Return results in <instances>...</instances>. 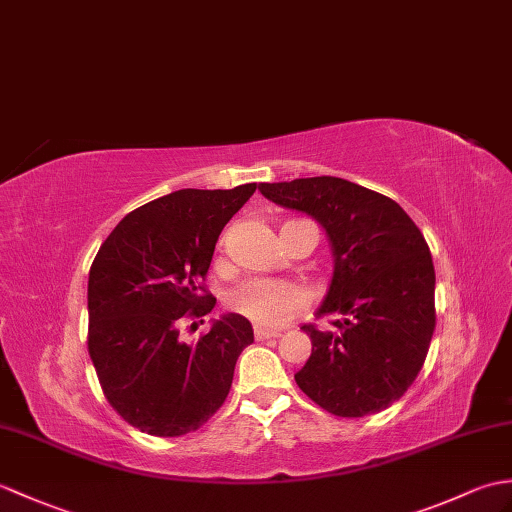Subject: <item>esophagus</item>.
<instances>
[{
  "instance_id": "34e87169",
  "label": "esophagus",
  "mask_w": 512,
  "mask_h": 512,
  "mask_svg": "<svg viewBox=\"0 0 512 512\" xmlns=\"http://www.w3.org/2000/svg\"><path fill=\"white\" fill-rule=\"evenodd\" d=\"M281 331L266 329V327H255V340H268V338H279Z\"/></svg>"
}]
</instances>
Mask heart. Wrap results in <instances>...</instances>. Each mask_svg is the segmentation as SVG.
I'll use <instances>...</instances> for the list:
<instances>
[{"label":"heart","mask_w":512,"mask_h":512,"mask_svg":"<svg viewBox=\"0 0 512 512\" xmlns=\"http://www.w3.org/2000/svg\"><path fill=\"white\" fill-rule=\"evenodd\" d=\"M305 303L299 285L277 279H248L231 290L227 305L261 327H279Z\"/></svg>","instance_id":"b5f03b06"}]
</instances>
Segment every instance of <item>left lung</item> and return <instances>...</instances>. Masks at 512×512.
Segmentation results:
<instances>
[{
	"label": "left lung",
	"mask_w": 512,
	"mask_h": 512,
	"mask_svg": "<svg viewBox=\"0 0 512 512\" xmlns=\"http://www.w3.org/2000/svg\"><path fill=\"white\" fill-rule=\"evenodd\" d=\"M259 192L325 229L334 277L305 325L312 355L296 384L320 408L358 419L382 412L417 379L436 327L434 264L423 233L395 200L336 176L261 183Z\"/></svg>",
	"instance_id": "1"
}]
</instances>
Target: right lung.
I'll list each match as a JSON object with an SVG mask.
<instances>
[{"instance_id": "1", "label": "right lung", "mask_w": 512, "mask_h": 512, "mask_svg": "<svg viewBox=\"0 0 512 512\" xmlns=\"http://www.w3.org/2000/svg\"><path fill=\"white\" fill-rule=\"evenodd\" d=\"M257 185L178 189L130 211L89 270L87 347L104 397L137 430L183 436L227 399L253 327L227 314L196 344L178 340L185 318L216 305L205 290L213 248Z\"/></svg>"}]
</instances>
